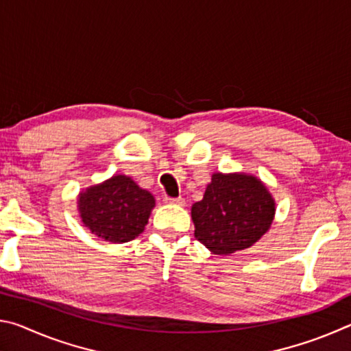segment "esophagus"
Returning a JSON list of instances; mask_svg holds the SVG:
<instances>
[{
	"mask_svg": "<svg viewBox=\"0 0 351 351\" xmlns=\"http://www.w3.org/2000/svg\"><path fill=\"white\" fill-rule=\"evenodd\" d=\"M165 203L167 204H176V206H184L186 204V201H184V198H169V197H165Z\"/></svg>",
	"mask_w": 351,
	"mask_h": 351,
	"instance_id": "obj_1",
	"label": "esophagus"
}]
</instances>
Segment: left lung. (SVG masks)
Wrapping results in <instances>:
<instances>
[{
    "instance_id": "left-lung-1",
    "label": "left lung",
    "mask_w": 351,
    "mask_h": 351,
    "mask_svg": "<svg viewBox=\"0 0 351 351\" xmlns=\"http://www.w3.org/2000/svg\"><path fill=\"white\" fill-rule=\"evenodd\" d=\"M190 213L195 239L212 254L229 255L251 247L268 232L276 199L255 175L217 171Z\"/></svg>"
}]
</instances>
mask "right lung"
<instances>
[{
	"mask_svg": "<svg viewBox=\"0 0 351 351\" xmlns=\"http://www.w3.org/2000/svg\"><path fill=\"white\" fill-rule=\"evenodd\" d=\"M153 195L127 175L82 190L77 210L85 228L104 241L127 243L144 232L153 210Z\"/></svg>",
	"mask_w": 351,
	"mask_h": 351,
	"instance_id": "1",
	"label": "right lung"
}]
</instances>
